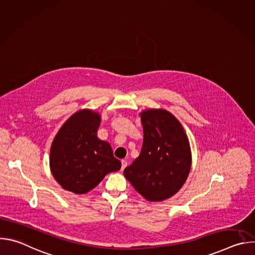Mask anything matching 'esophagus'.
I'll use <instances>...</instances> for the list:
<instances>
[{
	"instance_id": "esophagus-1",
	"label": "esophagus",
	"mask_w": 255,
	"mask_h": 255,
	"mask_svg": "<svg viewBox=\"0 0 255 255\" xmlns=\"http://www.w3.org/2000/svg\"><path fill=\"white\" fill-rule=\"evenodd\" d=\"M127 161L124 159V160H121V170H124V168L127 166Z\"/></svg>"
}]
</instances>
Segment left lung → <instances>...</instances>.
Instances as JSON below:
<instances>
[{
    "label": "left lung",
    "mask_w": 255,
    "mask_h": 255,
    "mask_svg": "<svg viewBox=\"0 0 255 255\" xmlns=\"http://www.w3.org/2000/svg\"><path fill=\"white\" fill-rule=\"evenodd\" d=\"M139 116L144 136L141 152L124 175L145 200L161 202L186 183L192 166L190 141L183 125L164 109H148Z\"/></svg>",
    "instance_id": "obj_1"
}]
</instances>
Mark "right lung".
Wrapping results in <instances>:
<instances>
[{
	"mask_svg": "<svg viewBox=\"0 0 255 255\" xmlns=\"http://www.w3.org/2000/svg\"><path fill=\"white\" fill-rule=\"evenodd\" d=\"M101 115L83 109L71 115L56 133L49 155L51 173L62 189L83 195L121 162L114 157L111 145L98 138Z\"/></svg>",
	"mask_w": 255,
	"mask_h": 255,
	"instance_id": "obj_1",
	"label": "right lung"
}]
</instances>
